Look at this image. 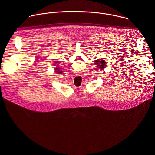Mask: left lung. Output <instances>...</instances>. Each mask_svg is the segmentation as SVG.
Instances as JSON below:
<instances>
[{
    "instance_id": "obj_1",
    "label": "left lung",
    "mask_w": 155,
    "mask_h": 155,
    "mask_svg": "<svg viewBox=\"0 0 155 155\" xmlns=\"http://www.w3.org/2000/svg\"><path fill=\"white\" fill-rule=\"evenodd\" d=\"M94 64L96 65L97 68L100 70H104V67H106V64H107L105 61L104 59H100L96 60Z\"/></svg>"
}]
</instances>
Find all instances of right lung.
<instances>
[{"mask_svg":"<svg viewBox=\"0 0 155 155\" xmlns=\"http://www.w3.org/2000/svg\"><path fill=\"white\" fill-rule=\"evenodd\" d=\"M54 63H56V64H54L55 65H56V64L57 63H58V64H57V65L56 66H58V65L59 64V61H56V62H54ZM54 70H55V72H56V74H62V71L61 70V69L59 68H58V67H56V68L54 69Z\"/></svg>","mask_w":155,"mask_h":155,"instance_id":"add662e5","label":"right lung"}]
</instances>
